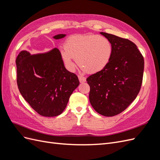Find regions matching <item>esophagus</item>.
<instances>
[{
  "label": "esophagus",
  "mask_w": 160,
  "mask_h": 160,
  "mask_svg": "<svg viewBox=\"0 0 160 160\" xmlns=\"http://www.w3.org/2000/svg\"><path fill=\"white\" fill-rule=\"evenodd\" d=\"M78 78H79V82L80 83H84V82H85L86 81V78L85 77H83V76H81V75H79V77H78Z\"/></svg>",
  "instance_id": "obj_1"
}]
</instances>
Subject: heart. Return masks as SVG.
<instances>
[{"instance_id":"1","label":"heart","mask_w":160,"mask_h":160,"mask_svg":"<svg viewBox=\"0 0 160 160\" xmlns=\"http://www.w3.org/2000/svg\"><path fill=\"white\" fill-rule=\"evenodd\" d=\"M64 47L61 56L65 63L72 69L74 59L82 70L89 74L103 70L113 54L111 41L108 38L97 35L70 37L65 41Z\"/></svg>"}]
</instances>
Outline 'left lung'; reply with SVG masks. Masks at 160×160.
Segmentation results:
<instances>
[{
    "mask_svg": "<svg viewBox=\"0 0 160 160\" xmlns=\"http://www.w3.org/2000/svg\"><path fill=\"white\" fill-rule=\"evenodd\" d=\"M113 46L108 66L87 79L89 101L98 113L111 117L123 111L136 98L142 84L144 59L136 45L127 38L101 32Z\"/></svg>",
    "mask_w": 160,
    "mask_h": 160,
    "instance_id": "left-lung-1",
    "label": "left lung"
}]
</instances>
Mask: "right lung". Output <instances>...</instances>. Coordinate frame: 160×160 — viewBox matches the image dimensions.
Segmentation results:
<instances>
[{
	"instance_id": "obj_1",
	"label": "right lung",
	"mask_w": 160,
	"mask_h": 160,
	"mask_svg": "<svg viewBox=\"0 0 160 160\" xmlns=\"http://www.w3.org/2000/svg\"><path fill=\"white\" fill-rule=\"evenodd\" d=\"M64 37L59 34L53 38ZM16 65L18 88L31 107L45 117L61 114L79 81L75 74L65 69L59 50L55 48L37 55L22 51Z\"/></svg>"
}]
</instances>
